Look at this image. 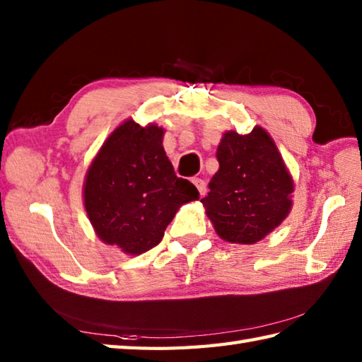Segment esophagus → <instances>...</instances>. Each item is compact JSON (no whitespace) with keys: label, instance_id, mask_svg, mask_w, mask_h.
Returning <instances> with one entry per match:
<instances>
[{"label":"esophagus","instance_id":"esophagus-1","mask_svg":"<svg viewBox=\"0 0 362 362\" xmlns=\"http://www.w3.org/2000/svg\"><path fill=\"white\" fill-rule=\"evenodd\" d=\"M191 182L194 183V187L199 189V193H201V196H204L206 193V183L202 179H199V177H193V179H191Z\"/></svg>","mask_w":362,"mask_h":362}]
</instances>
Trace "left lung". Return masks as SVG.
Masks as SVG:
<instances>
[{"label":"left lung","mask_w":362,"mask_h":362,"mask_svg":"<svg viewBox=\"0 0 362 362\" xmlns=\"http://www.w3.org/2000/svg\"><path fill=\"white\" fill-rule=\"evenodd\" d=\"M218 173L201 199L206 216L224 241L255 244L286 219L294 182L281 153L263 127L224 134L218 146Z\"/></svg>","instance_id":"1"}]
</instances>
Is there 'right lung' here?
I'll return each mask as SVG.
<instances>
[{
  "label": "right lung",
  "mask_w": 362,
  "mask_h": 362,
  "mask_svg": "<svg viewBox=\"0 0 362 362\" xmlns=\"http://www.w3.org/2000/svg\"><path fill=\"white\" fill-rule=\"evenodd\" d=\"M165 130L126 119L104 141L86 175L83 205L99 240L127 255L161 241L180 205L199 191L174 173L163 149Z\"/></svg>",
  "instance_id": "right-lung-1"
}]
</instances>
